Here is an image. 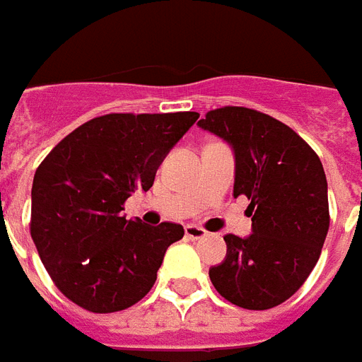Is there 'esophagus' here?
<instances>
[{
    "instance_id": "esophagus-1",
    "label": "esophagus",
    "mask_w": 362,
    "mask_h": 362,
    "mask_svg": "<svg viewBox=\"0 0 362 362\" xmlns=\"http://www.w3.org/2000/svg\"><path fill=\"white\" fill-rule=\"evenodd\" d=\"M209 235V233L204 231L203 227H197V226H186V237L189 240H201Z\"/></svg>"
}]
</instances>
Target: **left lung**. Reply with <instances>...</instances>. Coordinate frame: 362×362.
Wrapping results in <instances>:
<instances>
[{
  "mask_svg": "<svg viewBox=\"0 0 362 362\" xmlns=\"http://www.w3.org/2000/svg\"><path fill=\"white\" fill-rule=\"evenodd\" d=\"M203 129L235 150V197L246 195L252 235H226V261L209 270L216 291L269 310L298 291L329 231L327 178L317 153L289 125L246 107L209 110Z\"/></svg>",
  "mask_w": 362,
  "mask_h": 362,
  "instance_id": "left-lung-1",
  "label": "left lung"
}]
</instances>
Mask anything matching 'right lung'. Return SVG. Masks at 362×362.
I'll return each mask as SVG.
<instances>
[{
  "label": "right lung",
  "mask_w": 362,
  "mask_h": 362,
  "mask_svg": "<svg viewBox=\"0 0 362 362\" xmlns=\"http://www.w3.org/2000/svg\"><path fill=\"white\" fill-rule=\"evenodd\" d=\"M197 112H112L82 124L37 167L30 233L52 281L93 314L139 303L163 255L184 237L178 223L144 226L120 212L131 193L148 192L169 150Z\"/></svg>",
  "instance_id": "1"
}]
</instances>
